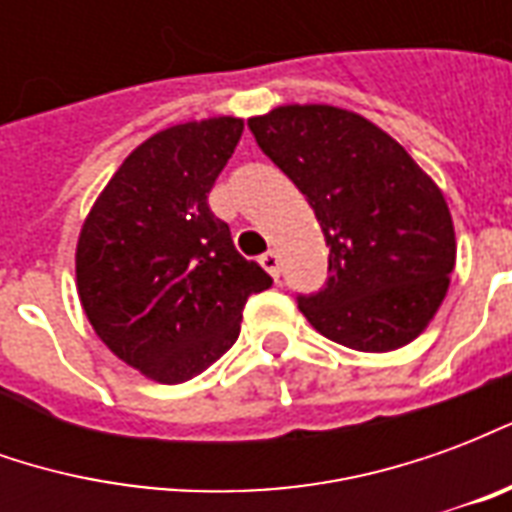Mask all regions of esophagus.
Here are the masks:
<instances>
[{"instance_id": "34e87169", "label": "esophagus", "mask_w": 512, "mask_h": 512, "mask_svg": "<svg viewBox=\"0 0 512 512\" xmlns=\"http://www.w3.org/2000/svg\"><path fill=\"white\" fill-rule=\"evenodd\" d=\"M260 266L266 268L268 274L277 279L279 277V252H274V249H268L266 255L260 257Z\"/></svg>"}]
</instances>
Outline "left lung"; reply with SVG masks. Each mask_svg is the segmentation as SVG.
<instances>
[{
  "label": "left lung",
  "instance_id": "1",
  "mask_svg": "<svg viewBox=\"0 0 512 512\" xmlns=\"http://www.w3.org/2000/svg\"><path fill=\"white\" fill-rule=\"evenodd\" d=\"M249 128L307 197L329 246L326 288L299 299L312 329L365 354L417 340L458 252L436 180L397 139L340 106H277L249 117Z\"/></svg>",
  "mask_w": 512,
  "mask_h": 512
}]
</instances>
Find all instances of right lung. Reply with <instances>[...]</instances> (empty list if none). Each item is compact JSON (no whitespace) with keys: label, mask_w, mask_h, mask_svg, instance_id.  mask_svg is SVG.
Instances as JSON below:
<instances>
[{"label":"right lung","mask_w":512,"mask_h":512,"mask_svg":"<svg viewBox=\"0 0 512 512\" xmlns=\"http://www.w3.org/2000/svg\"><path fill=\"white\" fill-rule=\"evenodd\" d=\"M241 134L244 120L230 115L153 134L128 153L79 233L87 321L117 359L158 384H183L227 354L246 299L271 285L208 208Z\"/></svg>","instance_id":"right-lung-1"}]
</instances>
